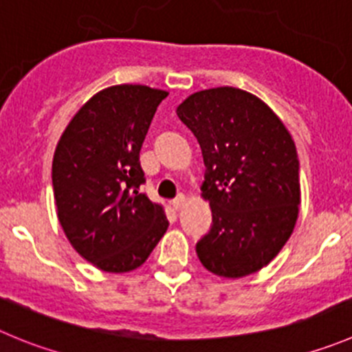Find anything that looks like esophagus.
I'll return each instance as SVG.
<instances>
[{
    "label": "esophagus",
    "mask_w": 352,
    "mask_h": 352,
    "mask_svg": "<svg viewBox=\"0 0 352 352\" xmlns=\"http://www.w3.org/2000/svg\"><path fill=\"white\" fill-rule=\"evenodd\" d=\"M184 205H186V196H182V195H180L179 198H175L172 201V208L173 210H180Z\"/></svg>",
    "instance_id": "obj_1"
}]
</instances>
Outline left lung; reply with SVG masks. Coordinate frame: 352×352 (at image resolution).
<instances>
[{
	"instance_id": "left-lung-1",
	"label": "left lung",
	"mask_w": 352,
	"mask_h": 352,
	"mask_svg": "<svg viewBox=\"0 0 352 352\" xmlns=\"http://www.w3.org/2000/svg\"><path fill=\"white\" fill-rule=\"evenodd\" d=\"M205 161L201 196L212 229L196 245L199 262L222 278L267 265L298 217L295 142L283 121L254 94L232 87L196 91L177 107Z\"/></svg>"
}]
</instances>
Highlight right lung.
I'll return each mask as SVG.
<instances>
[{"label":"right lung","mask_w":352,"mask_h":352,"mask_svg":"<svg viewBox=\"0 0 352 352\" xmlns=\"http://www.w3.org/2000/svg\"><path fill=\"white\" fill-rule=\"evenodd\" d=\"M168 91L116 85L81 106L52 163L57 217L72 248L100 271L140 267L168 229L163 206L139 191L140 147Z\"/></svg>","instance_id":"add662e5"}]
</instances>
